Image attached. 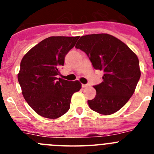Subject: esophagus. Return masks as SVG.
Wrapping results in <instances>:
<instances>
[{"label":"esophagus","instance_id":"34e87169","mask_svg":"<svg viewBox=\"0 0 154 154\" xmlns=\"http://www.w3.org/2000/svg\"><path fill=\"white\" fill-rule=\"evenodd\" d=\"M89 85V84H82V87L83 88H85V87L88 86Z\"/></svg>","mask_w":154,"mask_h":154}]
</instances>
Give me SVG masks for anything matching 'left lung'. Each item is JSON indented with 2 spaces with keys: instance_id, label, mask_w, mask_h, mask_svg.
Wrapping results in <instances>:
<instances>
[{
  "instance_id": "obj_1",
  "label": "left lung",
  "mask_w": 154,
  "mask_h": 154,
  "mask_svg": "<svg viewBox=\"0 0 154 154\" xmlns=\"http://www.w3.org/2000/svg\"><path fill=\"white\" fill-rule=\"evenodd\" d=\"M76 49L85 52L95 69L102 70L103 82L94 85L90 108L101 115L121 109L133 95L140 77L139 60L125 43L106 33L82 36Z\"/></svg>"
}]
</instances>
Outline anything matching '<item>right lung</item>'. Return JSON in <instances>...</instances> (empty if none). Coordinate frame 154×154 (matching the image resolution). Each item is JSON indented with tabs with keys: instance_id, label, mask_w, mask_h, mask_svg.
Wrapping results in <instances>:
<instances>
[{
	"instance_id": "1",
	"label": "right lung",
	"mask_w": 154,
	"mask_h": 154,
	"mask_svg": "<svg viewBox=\"0 0 154 154\" xmlns=\"http://www.w3.org/2000/svg\"><path fill=\"white\" fill-rule=\"evenodd\" d=\"M79 36H50L23 57L18 82L28 105L38 115L56 119L70 108L72 94L82 88L79 81L57 78L65 56Z\"/></svg>"
}]
</instances>
